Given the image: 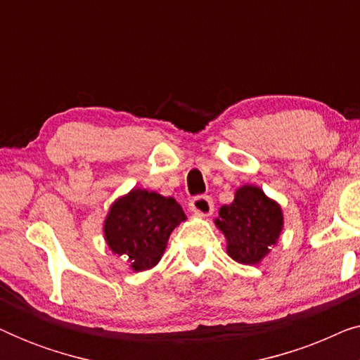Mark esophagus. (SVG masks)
<instances>
[{"mask_svg": "<svg viewBox=\"0 0 360 360\" xmlns=\"http://www.w3.org/2000/svg\"><path fill=\"white\" fill-rule=\"evenodd\" d=\"M190 210L198 216H210L214 210L213 200H211L210 196H205V195L195 196V198L190 201Z\"/></svg>", "mask_w": 360, "mask_h": 360, "instance_id": "34e87169", "label": "esophagus"}]
</instances>
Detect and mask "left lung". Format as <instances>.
I'll use <instances>...</instances> for the list:
<instances>
[{
	"label": "left lung",
	"instance_id": "8db88e82",
	"mask_svg": "<svg viewBox=\"0 0 360 360\" xmlns=\"http://www.w3.org/2000/svg\"><path fill=\"white\" fill-rule=\"evenodd\" d=\"M216 226L228 239V254L236 262L259 264L277 243L283 228L282 208L257 186L244 185L231 205L219 208Z\"/></svg>",
	"mask_w": 360,
	"mask_h": 360
}]
</instances>
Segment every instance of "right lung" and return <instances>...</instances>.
Segmentation results:
<instances>
[{
    "instance_id": "right-lung-1",
    "label": "right lung",
    "mask_w": 360,
    "mask_h": 360,
    "mask_svg": "<svg viewBox=\"0 0 360 360\" xmlns=\"http://www.w3.org/2000/svg\"><path fill=\"white\" fill-rule=\"evenodd\" d=\"M185 219L174 198L134 188L115 201L103 229L112 252L122 255L132 270L142 272L159 262L170 233Z\"/></svg>"
}]
</instances>
